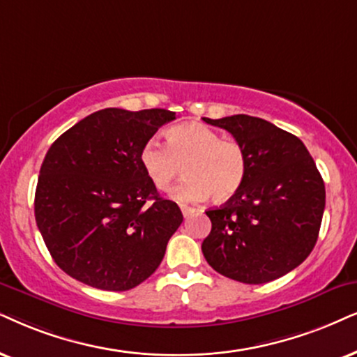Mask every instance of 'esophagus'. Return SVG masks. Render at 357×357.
I'll use <instances>...</instances> for the list:
<instances>
[{
	"mask_svg": "<svg viewBox=\"0 0 357 357\" xmlns=\"http://www.w3.org/2000/svg\"><path fill=\"white\" fill-rule=\"evenodd\" d=\"M181 211H183V215L186 219L191 218L194 212H196V209H194V207H188V206H181Z\"/></svg>",
	"mask_w": 357,
	"mask_h": 357,
	"instance_id": "1",
	"label": "esophagus"
}]
</instances>
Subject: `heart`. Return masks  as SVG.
Instances as JSON below:
<instances>
[{
	"mask_svg": "<svg viewBox=\"0 0 357 357\" xmlns=\"http://www.w3.org/2000/svg\"><path fill=\"white\" fill-rule=\"evenodd\" d=\"M166 146L148 139L139 150V165L158 191L168 192L179 176L188 178L174 191L181 202L232 199L247 176V156L234 139H222L202 123H181L166 130Z\"/></svg>",
	"mask_w": 357,
	"mask_h": 357,
	"instance_id": "obj_1",
	"label": "heart"
}]
</instances>
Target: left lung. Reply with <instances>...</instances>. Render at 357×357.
Instances as JSON below:
<instances>
[{"label":"left lung","mask_w":357,"mask_h":357,"mask_svg":"<svg viewBox=\"0 0 357 357\" xmlns=\"http://www.w3.org/2000/svg\"><path fill=\"white\" fill-rule=\"evenodd\" d=\"M206 123L227 130L243 148V186L206 211L212 229L202 254L215 272L260 285L296 268L318 241L324 183L300 138L267 120L232 115Z\"/></svg>","instance_id":"1"}]
</instances>
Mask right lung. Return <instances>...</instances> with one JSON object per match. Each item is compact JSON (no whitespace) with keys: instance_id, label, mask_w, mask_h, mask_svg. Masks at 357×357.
I'll return each mask as SVG.
<instances>
[{"instance_id":"1","label":"right lung","mask_w":357,"mask_h":357,"mask_svg":"<svg viewBox=\"0 0 357 357\" xmlns=\"http://www.w3.org/2000/svg\"><path fill=\"white\" fill-rule=\"evenodd\" d=\"M174 119L165 108H103L49 148L36 188V224L72 278L125 291L160 267L183 214L146 178L139 150Z\"/></svg>"}]
</instances>
